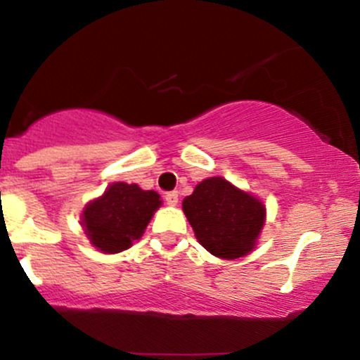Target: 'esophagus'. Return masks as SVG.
I'll use <instances>...</instances> for the list:
<instances>
[{"mask_svg":"<svg viewBox=\"0 0 360 360\" xmlns=\"http://www.w3.org/2000/svg\"><path fill=\"white\" fill-rule=\"evenodd\" d=\"M164 200H166V203L169 206H176L177 201H179V194H177V191H169L166 193V196H164Z\"/></svg>","mask_w":360,"mask_h":360,"instance_id":"obj_1","label":"esophagus"}]
</instances>
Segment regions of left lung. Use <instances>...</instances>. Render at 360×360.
<instances>
[{"mask_svg":"<svg viewBox=\"0 0 360 360\" xmlns=\"http://www.w3.org/2000/svg\"><path fill=\"white\" fill-rule=\"evenodd\" d=\"M183 210L198 242L221 259L249 254L266 218V208L257 198L221 177L201 181L191 196L184 198Z\"/></svg>","mask_w":360,"mask_h":360,"instance_id":"1","label":"left lung"}]
</instances>
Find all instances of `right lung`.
<instances>
[{"label":"right lung","instance_id":"obj_1","mask_svg":"<svg viewBox=\"0 0 360 360\" xmlns=\"http://www.w3.org/2000/svg\"><path fill=\"white\" fill-rule=\"evenodd\" d=\"M160 206L159 194L137 184L115 183L86 206L82 225L91 243L106 254H117L139 240Z\"/></svg>","mask_w":360,"mask_h":360}]
</instances>
